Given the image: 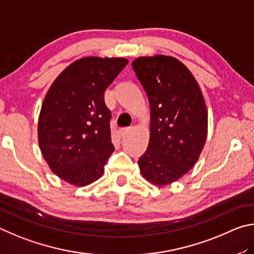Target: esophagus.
I'll use <instances>...</instances> for the list:
<instances>
[{
    "label": "esophagus",
    "instance_id": "1",
    "mask_svg": "<svg viewBox=\"0 0 254 254\" xmlns=\"http://www.w3.org/2000/svg\"><path fill=\"white\" fill-rule=\"evenodd\" d=\"M128 130H129V128H128V127L119 128V129H118V134H119V136H120V137H124L125 135L127 134V131H128Z\"/></svg>",
    "mask_w": 254,
    "mask_h": 254
}]
</instances>
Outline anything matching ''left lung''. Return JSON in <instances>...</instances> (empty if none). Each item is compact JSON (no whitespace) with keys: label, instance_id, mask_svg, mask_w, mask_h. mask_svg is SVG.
Returning a JSON list of instances; mask_svg holds the SVG:
<instances>
[{"label":"left lung","instance_id":"obj_1","mask_svg":"<svg viewBox=\"0 0 254 254\" xmlns=\"http://www.w3.org/2000/svg\"><path fill=\"white\" fill-rule=\"evenodd\" d=\"M131 65L150 105L149 143L139 170L154 185L171 184L201 155L207 136L205 100L194 75L174 57H139Z\"/></svg>","mask_w":254,"mask_h":254}]
</instances>
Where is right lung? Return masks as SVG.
<instances>
[{
	"label": "right lung",
	"instance_id": "right-lung-1",
	"mask_svg": "<svg viewBox=\"0 0 254 254\" xmlns=\"http://www.w3.org/2000/svg\"><path fill=\"white\" fill-rule=\"evenodd\" d=\"M125 58L87 57L62 71L49 88L38 123L44 159L55 174L74 186L100 179L115 147L105 90L120 73Z\"/></svg>",
	"mask_w": 254,
	"mask_h": 254
}]
</instances>
